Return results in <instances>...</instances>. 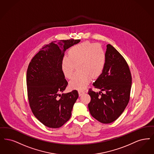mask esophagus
<instances>
[{
	"instance_id": "34e87169",
	"label": "esophagus",
	"mask_w": 154,
	"mask_h": 154,
	"mask_svg": "<svg viewBox=\"0 0 154 154\" xmlns=\"http://www.w3.org/2000/svg\"><path fill=\"white\" fill-rule=\"evenodd\" d=\"M84 93H85V92L83 91H79V94L80 96H82Z\"/></svg>"
}]
</instances>
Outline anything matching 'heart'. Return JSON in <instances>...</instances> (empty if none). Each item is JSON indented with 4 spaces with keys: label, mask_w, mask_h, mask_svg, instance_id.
Listing matches in <instances>:
<instances>
[{
    "label": "heart",
    "mask_w": 154,
    "mask_h": 154,
    "mask_svg": "<svg viewBox=\"0 0 154 154\" xmlns=\"http://www.w3.org/2000/svg\"><path fill=\"white\" fill-rule=\"evenodd\" d=\"M68 54V56L62 58L61 67L63 75L66 79H71L75 66L79 72L69 82L71 89L84 90L91 78H99L104 70L106 54L97 43L84 42L78 44L69 50Z\"/></svg>",
    "instance_id": "heart-1"
}]
</instances>
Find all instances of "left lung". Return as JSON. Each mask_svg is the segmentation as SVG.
I'll use <instances>...</instances> for the list:
<instances>
[{
  "label": "left lung",
  "mask_w": 154,
  "mask_h": 154,
  "mask_svg": "<svg viewBox=\"0 0 154 154\" xmlns=\"http://www.w3.org/2000/svg\"><path fill=\"white\" fill-rule=\"evenodd\" d=\"M104 70L93 85L99 93L89 89L88 108L91 115L104 124L115 121L128 104L132 84L129 66L123 56L110 44L106 45ZM103 91L104 93H102Z\"/></svg>",
  "instance_id": "1"
}]
</instances>
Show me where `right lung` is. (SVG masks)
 Returning <instances> with one entry per match:
<instances>
[{
    "label": "right lung",
    "mask_w": 154,
    "mask_h": 154,
    "mask_svg": "<svg viewBox=\"0 0 154 154\" xmlns=\"http://www.w3.org/2000/svg\"><path fill=\"white\" fill-rule=\"evenodd\" d=\"M80 39L51 42L45 45L30 62L26 83L29 104L37 119L45 126L57 128L71 117L77 91L62 93L68 85L61 67L65 51ZM60 97V98H58Z\"/></svg>",
    "instance_id": "1"
}]
</instances>
